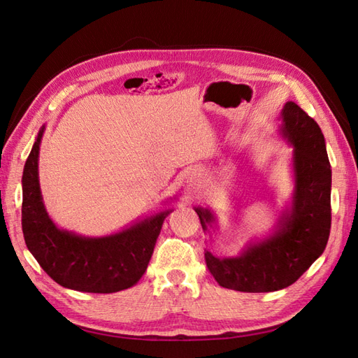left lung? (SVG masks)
<instances>
[{
    "label": "left lung",
    "instance_id": "8db88e82",
    "mask_svg": "<svg viewBox=\"0 0 358 358\" xmlns=\"http://www.w3.org/2000/svg\"><path fill=\"white\" fill-rule=\"evenodd\" d=\"M280 134L294 146V192L275 231L251 243L239 257L220 258L204 251L206 266L221 287L245 292H270L294 284L326 249L331 225V169L321 128L288 101ZM203 230L215 222L209 209L196 208Z\"/></svg>",
    "mask_w": 358,
    "mask_h": 358
}]
</instances>
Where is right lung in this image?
<instances>
[{"instance_id":"obj_1","label":"right lung","mask_w":358,"mask_h":358,"mask_svg":"<svg viewBox=\"0 0 358 358\" xmlns=\"http://www.w3.org/2000/svg\"><path fill=\"white\" fill-rule=\"evenodd\" d=\"M45 127L40 128L24 167L22 231L27 248L57 284L85 292H116L138 282L152 257L162 210L104 237H83L53 224L43 204L38 183V152Z\"/></svg>"}]
</instances>
